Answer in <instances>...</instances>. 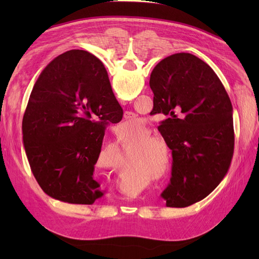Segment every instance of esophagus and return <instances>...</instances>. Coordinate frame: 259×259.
I'll return each instance as SVG.
<instances>
[{
    "label": "esophagus",
    "mask_w": 259,
    "mask_h": 259,
    "mask_svg": "<svg viewBox=\"0 0 259 259\" xmlns=\"http://www.w3.org/2000/svg\"><path fill=\"white\" fill-rule=\"evenodd\" d=\"M121 103H123V104H125L126 102H124V101H122ZM135 113L134 112H131V111H126V112H124V118L125 119H133L134 117H135Z\"/></svg>",
    "instance_id": "esophagus-1"
}]
</instances>
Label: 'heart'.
I'll return each mask as SVG.
<instances>
[{
	"mask_svg": "<svg viewBox=\"0 0 259 259\" xmlns=\"http://www.w3.org/2000/svg\"><path fill=\"white\" fill-rule=\"evenodd\" d=\"M144 136H148L147 131H144ZM161 144V141L157 137H147V138L142 139L137 148H145L141 151L137 153L136 156V161L139 162L141 166L145 168H152L157 166L159 162V159L161 158L160 151H159L158 148L155 145ZM147 148H146L145 147Z\"/></svg>",
	"mask_w": 259,
	"mask_h": 259,
	"instance_id": "b5f03b06",
	"label": "heart"
}]
</instances>
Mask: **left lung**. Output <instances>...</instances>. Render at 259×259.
I'll return each instance as SVG.
<instances>
[{"mask_svg": "<svg viewBox=\"0 0 259 259\" xmlns=\"http://www.w3.org/2000/svg\"><path fill=\"white\" fill-rule=\"evenodd\" d=\"M159 133L172 153L171 178L161 192L168 207L200 201L227 174L234 153L233 107L217 74L201 59L176 53L150 75Z\"/></svg>", "mask_w": 259, "mask_h": 259, "instance_id": "1", "label": "left lung"}]
</instances>
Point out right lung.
Wrapping results in <instances>:
<instances>
[{"instance_id": "1", "label": "right lung", "mask_w": 259, "mask_h": 259, "mask_svg": "<svg viewBox=\"0 0 259 259\" xmlns=\"http://www.w3.org/2000/svg\"><path fill=\"white\" fill-rule=\"evenodd\" d=\"M122 109L103 63L71 50L47 65L36 80L23 121V145L33 175L54 199L91 205L104 194L93 177L109 122Z\"/></svg>"}]
</instances>
